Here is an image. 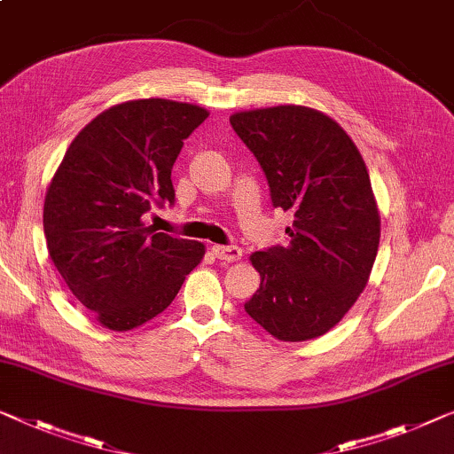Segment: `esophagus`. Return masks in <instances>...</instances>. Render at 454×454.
<instances>
[{
    "instance_id": "obj_1",
    "label": "esophagus",
    "mask_w": 454,
    "mask_h": 454,
    "mask_svg": "<svg viewBox=\"0 0 454 454\" xmlns=\"http://www.w3.org/2000/svg\"><path fill=\"white\" fill-rule=\"evenodd\" d=\"M212 253L215 254V259L226 261V262H234L242 256V250L239 247H222V245H214Z\"/></svg>"
}]
</instances>
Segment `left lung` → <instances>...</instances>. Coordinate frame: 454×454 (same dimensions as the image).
I'll return each instance as SVG.
<instances>
[{
  "instance_id": "1",
  "label": "left lung",
  "mask_w": 454,
  "mask_h": 454,
  "mask_svg": "<svg viewBox=\"0 0 454 454\" xmlns=\"http://www.w3.org/2000/svg\"><path fill=\"white\" fill-rule=\"evenodd\" d=\"M230 124L259 160L273 206L294 215L287 247L250 254L261 286L247 314L286 342L326 334L367 286L381 236L361 153L312 107L239 112Z\"/></svg>"
}]
</instances>
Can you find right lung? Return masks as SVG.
Wrapping results in <instances>:
<instances>
[{"label": "right lung", "mask_w": 454, "mask_h": 454, "mask_svg": "<svg viewBox=\"0 0 454 454\" xmlns=\"http://www.w3.org/2000/svg\"><path fill=\"white\" fill-rule=\"evenodd\" d=\"M204 107L134 99L101 112L81 130L44 200L54 267L101 326L132 330L175 300L204 259L198 240L157 232L142 214L175 204L171 168Z\"/></svg>", "instance_id": "right-lung-1"}]
</instances>
